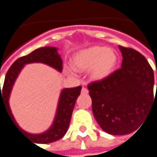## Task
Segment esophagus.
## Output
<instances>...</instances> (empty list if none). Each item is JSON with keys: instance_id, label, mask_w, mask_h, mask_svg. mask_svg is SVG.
<instances>
[{"instance_id": "obj_1", "label": "esophagus", "mask_w": 157, "mask_h": 157, "mask_svg": "<svg viewBox=\"0 0 157 157\" xmlns=\"http://www.w3.org/2000/svg\"><path fill=\"white\" fill-rule=\"evenodd\" d=\"M88 92H89L88 90L86 89L85 87H83V88H82V94H87Z\"/></svg>"}]
</instances>
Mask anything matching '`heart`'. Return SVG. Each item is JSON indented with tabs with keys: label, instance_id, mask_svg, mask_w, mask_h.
Wrapping results in <instances>:
<instances>
[{
	"label": "heart",
	"instance_id": "obj_1",
	"mask_svg": "<svg viewBox=\"0 0 157 157\" xmlns=\"http://www.w3.org/2000/svg\"><path fill=\"white\" fill-rule=\"evenodd\" d=\"M117 63V55L106 47L93 46L78 52L72 58V66L78 71L91 68L94 79H102L112 72Z\"/></svg>",
	"mask_w": 157,
	"mask_h": 157
}]
</instances>
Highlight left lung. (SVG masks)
I'll return each mask as SVG.
<instances>
[{
  "mask_svg": "<svg viewBox=\"0 0 157 157\" xmlns=\"http://www.w3.org/2000/svg\"><path fill=\"white\" fill-rule=\"evenodd\" d=\"M119 48L121 67L87 87L93 114L101 129L112 135H126L141 126L157 101V84L154 97V72L146 58L133 48Z\"/></svg>",
  "mask_w": 157,
  "mask_h": 157,
  "instance_id": "8db88e82",
  "label": "left lung"
}]
</instances>
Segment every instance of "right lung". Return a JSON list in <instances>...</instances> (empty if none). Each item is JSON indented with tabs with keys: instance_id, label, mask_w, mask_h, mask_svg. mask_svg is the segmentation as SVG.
I'll return each instance as SVG.
<instances>
[{
	"instance_id": "1",
	"label": "right lung",
	"mask_w": 157,
	"mask_h": 157,
	"mask_svg": "<svg viewBox=\"0 0 157 157\" xmlns=\"http://www.w3.org/2000/svg\"><path fill=\"white\" fill-rule=\"evenodd\" d=\"M32 62H42L56 68L60 72H61L62 70V60L57 52V48L55 47L40 48L27 56L19 58L11 66L5 77L3 88L2 90H1V111L2 106H3L6 109V111L8 113L13 123L18 129H19V131L22 132L24 134L31 137L33 142L36 144H48L60 139L67 132L74 105L77 98L80 95L82 87L78 86L75 88L63 90L60 95L56 119L51 127L42 134H30L23 131L17 125L9 108L8 99L15 79L19 75L23 67L25 64Z\"/></svg>"
}]
</instances>
